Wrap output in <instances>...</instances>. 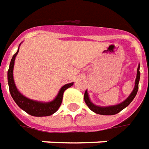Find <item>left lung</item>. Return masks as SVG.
Masks as SVG:
<instances>
[{
    "instance_id": "left-lung-1",
    "label": "left lung",
    "mask_w": 149,
    "mask_h": 149,
    "mask_svg": "<svg viewBox=\"0 0 149 149\" xmlns=\"http://www.w3.org/2000/svg\"><path fill=\"white\" fill-rule=\"evenodd\" d=\"M140 64L137 68V74L136 78V81H135V86H134L133 91H132V93L129 95V96L127 97L125 100H123V102L118 103L116 105H111V106H97L95 104H94L91 100H90L89 95L88 92L86 90L85 94H84V100L85 103L88 106L91 110L94 111L95 113L100 114V115H103V116H111V115H116V114L119 113L120 111L124 109L126 107H127L132 101L134 100V98L136 97L138 91V88H139V81H140Z\"/></svg>"
}]
</instances>
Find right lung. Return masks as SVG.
I'll list each match as a JSON object with an SVG mask.
<instances>
[{"mask_svg": "<svg viewBox=\"0 0 149 149\" xmlns=\"http://www.w3.org/2000/svg\"><path fill=\"white\" fill-rule=\"evenodd\" d=\"M20 46H21V44L19 45V47ZM19 47L17 53L13 56L10 64H9V70H8V84H9V91L11 94V96L15 101V103L17 104V106L30 116L39 117L51 116L54 113H55L58 109L59 108L62 101H63L64 91L67 88L73 86L74 83H67L62 86L57 95V96L52 101H49V102H42V101L33 100L23 95L17 90L15 83H14V79H13L14 61H15L16 56L18 54Z\"/></svg>", "mask_w": 149, "mask_h": 149, "instance_id": "1", "label": "right lung"}]
</instances>
